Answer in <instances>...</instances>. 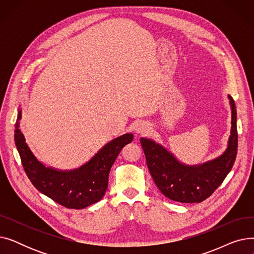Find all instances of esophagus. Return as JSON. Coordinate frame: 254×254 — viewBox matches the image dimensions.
Segmentation results:
<instances>
[{
  "label": "esophagus",
  "mask_w": 254,
  "mask_h": 254,
  "mask_svg": "<svg viewBox=\"0 0 254 254\" xmlns=\"http://www.w3.org/2000/svg\"><path fill=\"white\" fill-rule=\"evenodd\" d=\"M149 130V126L146 123H140L136 127V132L138 134H146Z\"/></svg>",
  "instance_id": "1"
}]
</instances>
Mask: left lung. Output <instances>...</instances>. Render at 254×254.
<instances>
[{
  "mask_svg": "<svg viewBox=\"0 0 254 254\" xmlns=\"http://www.w3.org/2000/svg\"><path fill=\"white\" fill-rule=\"evenodd\" d=\"M232 107V129L228 148L214 161L199 166L179 163L162 145L150 139L141 138L146 163L150 174L164 195L180 203H201L214 192L232 170L238 151L237 110L229 96Z\"/></svg>",
  "mask_w": 254,
  "mask_h": 254,
  "instance_id": "left-lung-1",
  "label": "left lung"
}]
</instances>
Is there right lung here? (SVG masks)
<instances>
[{"mask_svg": "<svg viewBox=\"0 0 254 254\" xmlns=\"http://www.w3.org/2000/svg\"><path fill=\"white\" fill-rule=\"evenodd\" d=\"M20 118L21 110L15 123L14 141L25 174L40 192L69 209H83L100 201L108 188L110 169L116 157L134 138L131 134L120 136L79 169L58 171L42 165L32 153L19 129Z\"/></svg>", "mask_w": 254, "mask_h": 254, "instance_id": "add662e5", "label": "right lung"}]
</instances>
